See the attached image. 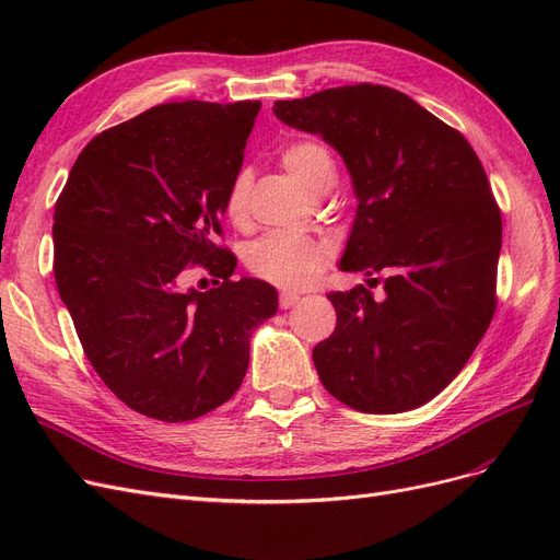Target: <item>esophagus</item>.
Instances as JSON below:
<instances>
[{
  "instance_id": "esophagus-1",
  "label": "esophagus",
  "mask_w": 560,
  "mask_h": 560,
  "mask_svg": "<svg viewBox=\"0 0 560 560\" xmlns=\"http://www.w3.org/2000/svg\"><path fill=\"white\" fill-rule=\"evenodd\" d=\"M299 294H294V292H282L280 294V308L282 311H287V308H292V306H296V303H299Z\"/></svg>"
}]
</instances>
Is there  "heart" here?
<instances>
[{"mask_svg": "<svg viewBox=\"0 0 560 560\" xmlns=\"http://www.w3.org/2000/svg\"><path fill=\"white\" fill-rule=\"evenodd\" d=\"M282 165L303 189H308L313 196L322 194L336 179V165L325 144L315 140H296L290 142L280 154ZM249 189H252V173L238 171L233 175L224 210L233 224H243L247 219L249 208ZM331 259V249L327 243H322L311 235H292V233H268L261 241L252 243L247 249V268L254 276L284 287V290H303L308 287L322 270L327 268Z\"/></svg>", "mask_w": 560, "mask_h": 560, "instance_id": "b5f03b06", "label": "heart"}]
</instances>
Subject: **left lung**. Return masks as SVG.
<instances>
[{
  "label": "left lung",
  "instance_id": "1",
  "mask_svg": "<svg viewBox=\"0 0 560 560\" xmlns=\"http://www.w3.org/2000/svg\"><path fill=\"white\" fill-rule=\"evenodd\" d=\"M273 114L341 154L358 198L341 270L383 276V299L364 284L329 294L336 329L313 350L317 376L354 411L418 409L495 313L502 217L483 165L455 128L374 83L278 100Z\"/></svg>",
  "mask_w": 560,
  "mask_h": 560
}]
</instances>
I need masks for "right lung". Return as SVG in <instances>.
Segmentation results:
<instances>
[{"label":"right lung","mask_w":560,"mask_h":560,"mask_svg":"<svg viewBox=\"0 0 560 560\" xmlns=\"http://www.w3.org/2000/svg\"><path fill=\"white\" fill-rule=\"evenodd\" d=\"M259 100L151 107L93 138L54 214V273L89 362L142 416L184 422L235 395L249 336L278 311L273 284L233 280L217 247ZM218 278L178 290L186 265Z\"/></svg>","instance_id":"obj_1"}]
</instances>
